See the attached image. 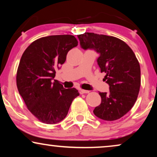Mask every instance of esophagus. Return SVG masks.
<instances>
[{
  "label": "esophagus",
  "instance_id": "1",
  "mask_svg": "<svg viewBox=\"0 0 157 157\" xmlns=\"http://www.w3.org/2000/svg\"><path fill=\"white\" fill-rule=\"evenodd\" d=\"M89 91H88V90H83V89H80V93L81 94H89Z\"/></svg>",
  "mask_w": 157,
  "mask_h": 157
}]
</instances>
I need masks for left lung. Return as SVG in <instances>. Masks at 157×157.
Returning a JSON list of instances; mask_svg holds the SVG:
<instances>
[{
    "instance_id": "left-lung-1",
    "label": "left lung",
    "mask_w": 157,
    "mask_h": 157,
    "mask_svg": "<svg viewBox=\"0 0 157 157\" xmlns=\"http://www.w3.org/2000/svg\"><path fill=\"white\" fill-rule=\"evenodd\" d=\"M81 47L94 49L101 72L109 92H99L101 103L94 110L98 118L105 121L119 119L128 112L138 97L141 86L140 65L132 48L119 38L94 33L78 35Z\"/></svg>"
}]
</instances>
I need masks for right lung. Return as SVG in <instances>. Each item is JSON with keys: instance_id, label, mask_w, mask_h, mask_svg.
I'll use <instances>...</instances> for the list:
<instances>
[{"instance_id": "right-lung-1", "label": "right lung", "mask_w": 157, "mask_h": 157, "mask_svg": "<svg viewBox=\"0 0 157 157\" xmlns=\"http://www.w3.org/2000/svg\"><path fill=\"white\" fill-rule=\"evenodd\" d=\"M77 46L74 36H49L33 41L21 56L17 88L28 109L43 123L54 124L65 119L73 100L79 96L75 88L64 89L54 79L56 70Z\"/></svg>"}]
</instances>
